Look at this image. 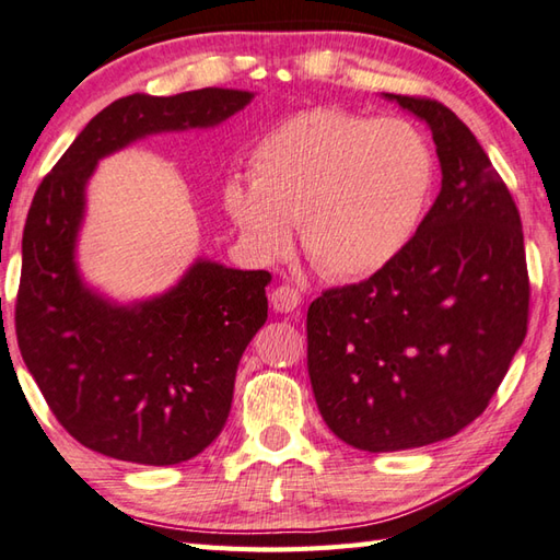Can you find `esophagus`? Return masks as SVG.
Wrapping results in <instances>:
<instances>
[{"label": "esophagus", "mask_w": 560, "mask_h": 560, "mask_svg": "<svg viewBox=\"0 0 560 560\" xmlns=\"http://www.w3.org/2000/svg\"><path fill=\"white\" fill-rule=\"evenodd\" d=\"M300 302H302L300 292L294 290L292 284H280V288H276L270 294V304H272V310H276V312L290 314V312L300 307Z\"/></svg>", "instance_id": "34e87169"}]
</instances>
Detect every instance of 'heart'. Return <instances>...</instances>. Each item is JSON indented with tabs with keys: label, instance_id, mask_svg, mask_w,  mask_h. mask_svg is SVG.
<instances>
[{
	"label": "heart",
	"instance_id": "heart-1",
	"mask_svg": "<svg viewBox=\"0 0 560 560\" xmlns=\"http://www.w3.org/2000/svg\"><path fill=\"white\" fill-rule=\"evenodd\" d=\"M434 185V155L402 119L334 107L290 116L250 153V185L224 207L260 256L288 250L300 221L304 256L326 278L373 276L402 250Z\"/></svg>",
	"mask_w": 560,
	"mask_h": 560
}]
</instances>
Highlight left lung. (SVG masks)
Wrapping results in <instances>:
<instances>
[{
	"label": "left lung",
	"mask_w": 560,
	"mask_h": 560,
	"mask_svg": "<svg viewBox=\"0 0 560 560\" xmlns=\"http://www.w3.org/2000/svg\"><path fill=\"white\" fill-rule=\"evenodd\" d=\"M424 119L441 192L409 244L307 312L316 407L348 446L436 444L480 417L529 324L522 219L476 136L444 104L385 94Z\"/></svg>",
	"instance_id": "8db88e82"
}]
</instances>
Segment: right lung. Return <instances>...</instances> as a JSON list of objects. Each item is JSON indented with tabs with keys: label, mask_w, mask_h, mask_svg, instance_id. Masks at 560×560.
<instances>
[{
	"label": "right lung",
	"mask_w": 560,
	"mask_h": 560,
	"mask_svg": "<svg viewBox=\"0 0 560 560\" xmlns=\"http://www.w3.org/2000/svg\"><path fill=\"white\" fill-rule=\"evenodd\" d=\"M250 92L129 94L84 126L38 185L21 241L16 341L52 415L82 446L175 466L224 429L241 355L268 319V270L197 260L161 298L119 307L75 266L84 185L100 158L161 131L217 126Z\"/></svg>",
	"instance_id": "obj_1"
}]
</instances>
